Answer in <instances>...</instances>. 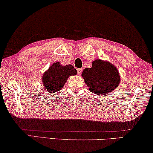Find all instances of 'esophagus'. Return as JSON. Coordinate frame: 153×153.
I'll return each instance as SVG.
<instances>
[{
  "label": "esophagus",
  "instance_id": "obj_1",
  "mask_svg": "<svg viewBox=\"0 0 153 153\" xmlns=\"http://www.w3.org/2000/svg\"><path fill=\"white\" fill-rule=\"evenodd\" d=\"M77 74H78V75H80L82 71V68H77Z\"/></svg>",
  "mask_w": 153,
  "mask_h": 153
}]
</instances>
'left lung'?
Wrapping results in <instances>:
<instances>
[{"label":"left lung","instance_id":"left-lung-1","mask_svg":"<svg viewBox=\"0 0 153 153\" xmlns=\"http://www.w3.org/2000/svg\"><path fill=\"white\" fill-rule=\"evenodd\" d=\"M82 76L89 91L100 96L110 94L120 82L119 73L115 66L100 59L92 62V67L86 68Z\"/></svg>","mask_w":153,"mask_h":153}]
</instances>
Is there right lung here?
Here are the masks:
<instances>
[{"label":"right lung","instance_id":"obj_1","mask_svg":"<svg viewBox=\"0 0 153 153\" xmlns=\"http://www.w3.org/2000/svg\"><path fill=\"white\" fill-rule=\"evenodd\" d=\"M76 74V69L71 64L62 66L59 62H55L43 75L42 82L47 91L55 93L63 88L68 77Z\"/></svg>","mask_w":153,"mask_h":153}]
</instances>
